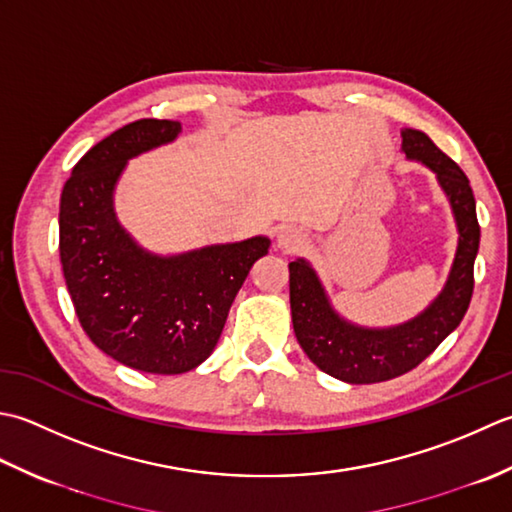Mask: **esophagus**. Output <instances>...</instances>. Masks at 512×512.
<instances>
[{"instance_id":"esophagus-1","label":"esophagus","mask_w":512,"mask_h":512,"mask_svg":"<svg viewBox=\"0 0 512 512\" xmlns=\"http://www.w3.org/2000/svg\"><path fill=\"white\" fill-rule=\"evenodd\" d=\"M276 243L280 249H285V252H294V249L305 245V234H302V229L298 227H283L276 236Z\"/></svg>"}]
</instances>
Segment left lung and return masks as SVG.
I'll return each mask as SVG.
<instances>
[{"mask_svg":"<svg viewBox=\"0 0 512 512\" xmlns=\"http://www.w3.org/2000/svg\"><path fill=\"white\" fill-rule=\"evenodd\" d=\"M402 150L437 176L457 223V252L442 294L420 316L389 329L351 325L336 314L305 258L289 263L291 322L302 351L320 371L349 384L384 382L415 369L460 325L471 305L479 249L475 196L466 174L420 130H402Z\"/></svg>","mask_w":512,"mask_h":512,"instance_id":"1","label":"left lung"}]
</instances>
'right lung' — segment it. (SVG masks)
Instances as JSON below:
<instances>
[{"label":"right lung","instance_id":"obj_1","mask_svg":"<svg viewBox=\"0 0 512 512\" xmlns=\"http://www.w3.org/2000/svg\"><path fill=\"white\" fill-rule=\"evenodd\" d=\"M179 121L139 119L81 156L61 192L59 256L83 331L110 358L176 375L210 358L229 307L269 238L156 256L134 243L112 194L132 156L170 143Z\"/></svg>","mask_w":512,"mask_h":512}]
</instances>
